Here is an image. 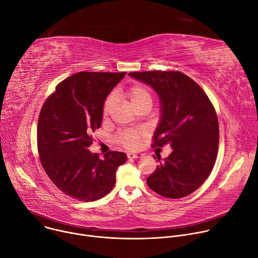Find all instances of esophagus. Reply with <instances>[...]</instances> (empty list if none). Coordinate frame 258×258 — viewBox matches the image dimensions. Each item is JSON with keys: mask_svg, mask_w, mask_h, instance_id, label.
I'll list each match as a JSON object with an SVG mask.
<instances>
[{"mask_svg": "<svg viewBox=\"0 0 258 258\" xmlns=\"http://www.w3.org/2000/svg\"><path fill=\"white\" fill-rule=\"evenodd\" d=\"M143 156L142 153L140 152H131V153H127V157L131 158V159H137V158H141Z\"/></svg>", "mask_w": 258, "mask_h": 258, "instance_id": "obj_1", "label": "esophagus"}]
</instances>
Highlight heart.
Returning <instances> with one entry per match:
<instances>
[{"instance_id": "obj_1", "label": "heart", "mask_w": 258, "mask_h": 258, "mask_svg": "<svg viewBox=\"0 0 258 258\" xmlns=\"http://www.w3.org/2000/svg\"><path fill=\"white\" fill-rule=\"evenodd\" d=\"M123 96L130 102L131 106L136 110L144 105L151 106L153 101V96L150 89L141 84H137L128 88L124 92ZM113 105H114V98L113 96H110L104 104V108H103L104 115H108L110 112H111ZM139 137H140L139 134L136 132H125L120 136V141L126 147H135L138 144Z\"/></svg>"}]
</instances>
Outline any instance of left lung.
<instances>
[{
  "instance_id": "1",
  "label": "left lung",
  "mask_w": 258,
  "mask_h": 258,
  "mask_svg": "<svg viewBox=\"0 0 258 258\" xmlns=\"http://www.w3.org/2000/svg\"><path fill=\"white\" fill-rule=\"evenodd\" d=\"M128 76L151 87L159 97L160 119L153 146L168 144L172 149L162 161L157 156L160 164L147 183L163 197H186L202 185L214 166L219 137L215 110L204 91L181 72L144 71Z\"/></svg>"
}]
</instances>
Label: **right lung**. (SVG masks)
Returning a JSON list of instances; mask_svg holds the SVG:
<instances>
[{
  "label": "right lung",
  "instance_id": "1",
  "mask_svg": "<svg viewBox=\"0 0 258 258\" xmlns=\"http://www.w3.org/2000/svg\"><path fill=\"white\" fill-rule=\"evenodd\" d=\"M126 72H79L61 82L45 102L38 123L42 165L64 194L91 202L115 185L116 169L127 156L92 153V134L101 126L104 103Z\"/></svg>",
  "mask_w": 258,
  "mask_h": 258
}]
</instances>
